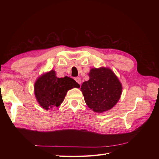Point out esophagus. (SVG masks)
Listing matches in <instances>:
<instances>
[{"mask_svg":"<svg viewBox=\"0 0 159 159\" xmlns=\"http://www.w3.org/2000/svg\"><path fill=\"white\" fill-rule=\"evenodd\" d=\"M75 80L76 82L78 83V84H81V78H79V77H77V78H75Z\"/></svg>","mask_w":159,"mask_h":159,"instance_id":"34e87169","label":"esophagus"}]
</instances>
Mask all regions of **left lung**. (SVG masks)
I'll list each match as a JSON object with an SVG mask.
<instances>
[{"instance_id":"left-lung-1","label":"left lung","mask_w":159,"mask_h":159,"mask_svg":"<svg viewBox=\"0 0 159 159\" xmlns=\"http://www.w3.org/2000/svg\"><path fill=\"white\" fill-rule=\"evenodd\" d=\"M89 80L81 86L88 106L97 113L111 109L121 97L122 85L117 77L109 68H93Z\"/></svg>"}]
</instances>
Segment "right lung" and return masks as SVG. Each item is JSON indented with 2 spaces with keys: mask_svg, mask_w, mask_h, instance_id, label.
<instances>
[{
  "mask_svg": "<svg viewBox=\"0 0 159 159\" xmlns=\"http://www.w3.org/2000/svg\"><path fill=\"white\" fill-rule=\"evenodd\" d=\"M74 88H80L74 80L68 76L57 78L55 71L52 70L37 80L34 93L40 106L48 110L60 105L68 90Z\"/></svg>",
  "mask_w": 159,
  "mask_h": 159,
  "instance_id": "right-lung-1",
  "label": "right lung"
}]
</instances>
